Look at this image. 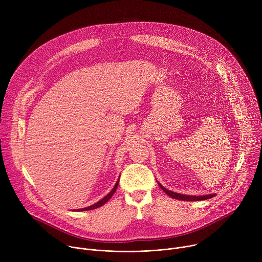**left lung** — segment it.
Instances as JSON below:
<instances>
[{"instance_id":"8db88e82","label":"left lung","mask_w":262,"mask_h":262,"mask_svg":"<svg viewBox=\"0 0 262 262\" xmlns=\"http://www.w3.org/2000/svg\"><path fill=\"white\" fill-rule=\"evenodd\" d=\"M159 185L161 186V189L171 198L173 199H177V200H182V201H201V200H206V199H210L212 197H214L215 194H209V195H202V196H192V195H184V194H179V193H175L172 191L167 190L166 188L158 181Z\"/></svg>"}]
</instances>
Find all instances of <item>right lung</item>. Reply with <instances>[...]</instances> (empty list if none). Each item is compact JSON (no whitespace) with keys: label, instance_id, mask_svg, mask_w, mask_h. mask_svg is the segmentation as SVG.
Segmentation results:
<instances>
[{"label":"right lung","instance_id":"add662e5","mask_svg":"<svg viewBox=\"0 0 262 262\" xmlns=\"http://www.w3.org/2000/svg\"><path fill=\"white\" fill-rule=\"evenodd\" d=\"M120 178V177H119ZM119 178H118V180H117V182L115 183V185H114V188L111 190V192L107 194V195H105L101 200H99L98 202H96L95 204H93V205H91V206H88V207H84V208H80V209H73V210H77V211H85V210H91V209H95V208H98V207H100V206H102L103 204H105L111 198H112V196H113L114 194H115V192H116V190H117V188H118V184H119Z\"/></svg>","mask_w":262,"mask_h":262}]
</instances>
